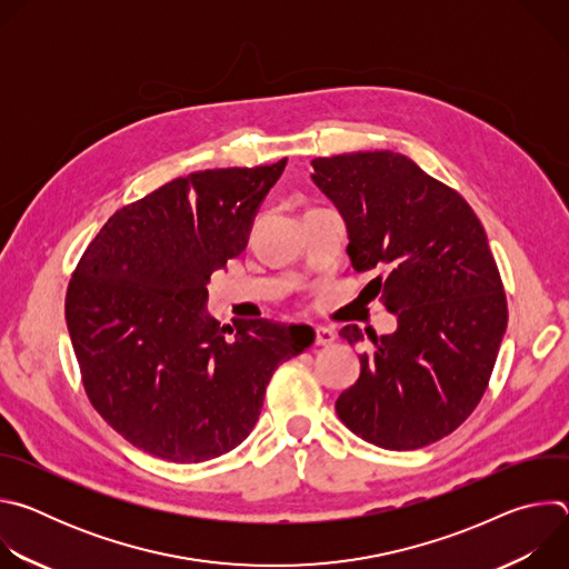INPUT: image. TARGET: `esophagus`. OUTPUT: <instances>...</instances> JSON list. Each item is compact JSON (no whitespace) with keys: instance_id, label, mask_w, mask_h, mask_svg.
Wrapping results in <instances>:
<instances>
[{"instance_id":"esophagus-1","label":"esophagus","mask_w":569,"mask_h":569,"mask_svg":"<svg viewBox=\"0 0 569 569\" xmlns=\"http://www.w3.org/2000/svg\"><path fill=\"white\" fill-rule=\"evenodd\" d=\"M336 342V333L327 327H317L315 329V345L317 347H331Z\"/></svg>"}]
</instances>
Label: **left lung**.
I'll list each match as a JSON object with an SVG mask.
<instances>
[{
  "label": "left lung",
  "instance_id": "left-lung-1",
  "mask_svg": "<svg viewBox=\"0 0 569 569\" xmlns=\"http://www.w3.org/2000/svg\"><path fill=\"white\" fill-rule=\"evenodd\" d=\"M312 182L345 216L356 272L398 317L369 336L360 378L336 402L342 423L385 450H417L455 432L477 408L507 331L505 286L470 204L391 150L310 161ZM340 336L356 345L349 323Z\"/></svg>",
  "mask_w": 569,
  "mask_h": 569
}]
</instances>
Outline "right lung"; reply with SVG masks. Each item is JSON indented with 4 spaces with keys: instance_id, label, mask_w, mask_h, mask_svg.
I'll use <instances>...</instances> for the list:
<instances>
[{
    "instance_id": "1",
    "label": "right lung",
    "mask_w": 569,
    "mask_h": 569,
    "mask_svg": "<svg viewBox=\"0 0 569 569\" xmlns=\"http://www.w3.org/2000/svg\"><path fill=\"white\" fill-rule=\"evenodd\" d=\"M286 161L159 187L121 207L71 274L64 317L88 398L152 457L198 463L233 450L277 367L315 340L303 323L270 319L227 331L204 308L211 272L246 250Z\"/></svg>"
}]
</instances>
